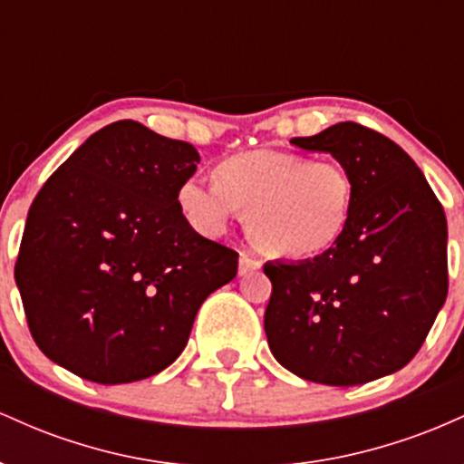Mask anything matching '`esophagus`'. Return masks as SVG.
<instances>
[{
	"mask_svg": "<svg viewBox=\"0 0 464 464\" xmlns=\"http://www.w3.org/2000/svg\"><path fill=\"white\" fill-rule=\"evenodd\" d=\"M259 268H262V264H259L257 259H253L250 255H244V253L239 255V268H237L239 276L255 273V270H259Z\"/></svg>",
	"mask_w": 464,
	"mask_h": 464,
	"instance_id": "obj_1",
	"label": "esophagus"
}]
</instances>
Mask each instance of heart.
Listing matches in <instances>:
<instances>
[{
	"mask_svg": "<svg viewBox=\"0 0 464 464\" xmlns=\"http://www.w3.org/2000/svg\"><path fill=\"white\" fill-rule=\"evenodd\" d=\"M214 179L180 183L177 200L189 225L220 236L246 211L248 237L273 257L324 253L344 236L353 214V174L334 159L312 161L305 154L262 148L222 159Z\"/></svg>",
	"mask_w": 464,
	"mask_h": 464,
	"instance_id": "1",
	"label": "heart"
}]
</instances>
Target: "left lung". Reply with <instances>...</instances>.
<instances>
[{"mask_svg":"<svg viewBox=\"0 0 464 464\" xmlns=\"http://www.w3.org/2000/svg\"><path fill=\"white\" fill-rule=\"evenodd\" d=\"M292 146L329 152L355 180L344 236L303 262H268V347L307 382L355 386L417 355L447 299L445 211L395 141L340 121Z\"/></svg>","mask_w":464,"mask_h":464,"instance_id":"left-lung-1","label":"left lung"}]
</instances>
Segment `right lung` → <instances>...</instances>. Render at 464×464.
I'll return each instance as SVG.
<instances>
[{"label":"right lung","instance_id":"add662e5","mask_svg":"<svg viewBox=\"0 0 464 464\" xmlns=\"http://www.w3.org/2000/svg\"><path fill=\"white\" fill-rule=\"evenodd\" d=\"M191 143L121 120L93 132L36 194L14 281L32 338L63 369L129 384L183 353L237 253L196 233L177 194Z\"/></svg>","mask_w":464,"mask_h":464}]
</instances>
